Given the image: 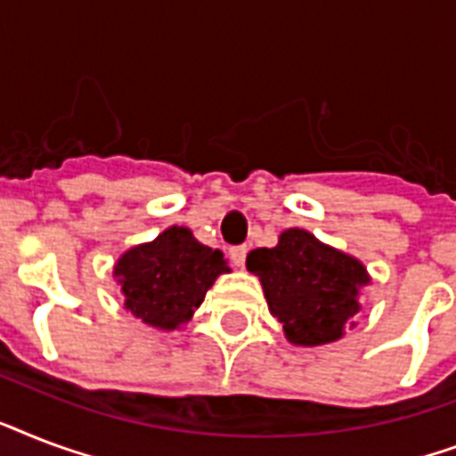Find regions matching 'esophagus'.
<instances>
[{
    "label": "esophagus",
    "instance_id": "1",
    "mask_svg": "<svg viewBox=\"0 0 456 456\" xmlns=\"http://www.w3.org/2000/svg\"><path fill=\"white\" fill-rule=\"evenodd\" d=\"M229 256H232V263H234L236 267H243V265H246V256H248V248H246V246H236V248L229 250Z\"/></svg>",
    "mask_w": 456,
    "mask_h": 456
}]
</instances>
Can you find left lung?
<instances>
[{
	"label": "left lung",
	"mask_w": 456,
	"mask_h": 456,
	"mask_svg": "<svg viewBox=\"0 0 456 456\" xmlns=\"http://www.w3.org/2000/svg\"><path fill=\"white\" fill-rule=\"evenodd\" d=\"M246 267L260 279L289 343L303 347L343 338L362 310V289L371 284L357 257L298 227L281 232L274 248L250 250Z\"/></svg>",
	"instance_id": "obj_1"
}]
</instances>
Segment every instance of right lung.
I'll list each match as a JSON object with an SVG mask.
<instances>
[{
    "label": "right lung",
    "instance_id": "add662e5",
    "mask_svg": "<svg viewBox=\"0 0 456 456\" xmlns=\"http://www.w3.org/2000/svg\"><path fill=\"white\" fill-rule=\"evenodd\" d=\"M229 265L222 250L196 241L191 229L172 224L153 241L132 246L113 265L125 310L160 331H175L193 317L208 289Z\"/></svg>",
    "mask_w": 456,
    "mask_h": 456
}]
</instances>
